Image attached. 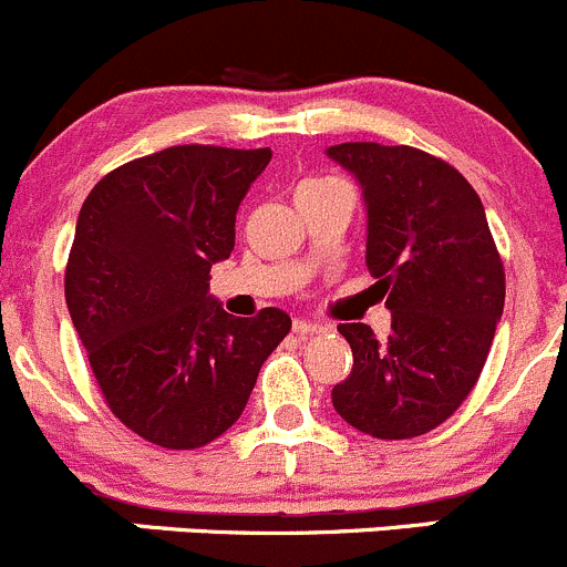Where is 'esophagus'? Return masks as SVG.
<instances>
[{"mask_svg":"<svg viewBox=\"0 0 567 567\" xmlns=\"http://www.w3.org/2000/svg\"><path fill=\"white\" fill-rule=\"evenodd\" d=\"M322 324L319 322H308V319H295V333L300 336V339H308V336L313 333H322Z\"/></svg>","mask_w":567,"mask_h":567,"instance_id":"34e87169","label":"esophagus"}]
</instances>
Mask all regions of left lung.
Returning <instances> with one entry per match:
<instances>
[{
    "mask_svg": "<svg viewBox=\"0 0 567 567\" xmlns=\"http://www.w3.org/2000/svg\"><path fill=\"white\" fill-rule=\"evenodd\" d=\"M324 154L352 173L367 209V265L391 333L339 324L352 372L333 408L374 439H416L474 389L504 308V270L472 184L408 145L341 143Z\"/></svg>",
    "mask_w": 567,
    "mask_h": 567,
    "instance_id": "8db88e82",
    "label": "left lung"
}]
</instances>
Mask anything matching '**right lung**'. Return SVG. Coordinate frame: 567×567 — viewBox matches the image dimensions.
Masks as SVG:
<instances>
[{"label":"right lung","mask_w":567,"mask_h":567,"mask_svg":"<svg viewBox=\"0 0 567 567\" xmlns=\"http://www.w3.org/2000/svg\"><path fill=\"white\" fill-rule=\"evenodd\" d=\"M270 148L173 145L106 173L76 220L65 302L106 405L140 439L198 450L243 416L289 333L281 308L239 319L209 295Z\"/></svg>","instance_id":"obj_1"}]
</instances>
